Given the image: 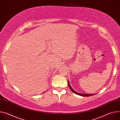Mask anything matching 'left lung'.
Segmentation results:
<instances>
[{
  "mask_svg": "<svg viewBox=\"0 0 120 120\" xmlns=\"http://www.w3.org/2000/svg\"><path fill=\"white\" fill-rule=\"evenodd\" d=\"M68 85H69V86L70 89H71V90L73 93H74L75 94H77V95H81V96H91V95H94V94H80V93H78L75 92V90H74L73 89V88H72L71 87V86H70V84H69V82L68 81Z\"/></svg>",
  "mask_w": 120,
  "mask_h": 120,
  "instance_id": "8db88e82",
  "label": "left lung"
}]
</instances>
